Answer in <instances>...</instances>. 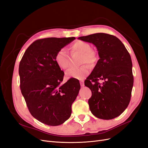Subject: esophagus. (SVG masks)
<instances>
[{"instance_id":"1","label":"esophagus","mask_w":148,"mask_h":148,"mask_svg":"<svg viewBox=\"0 0 148 148\" xmlns=\"http://www.w3.org/2000/svg\"><path fill=\"white\" fill-rule=\"evenodd\" d=\"M80 85H81V86H82V87H83V86H84V82H83V81L80 82Z\"/></svg>"}]
</instances>
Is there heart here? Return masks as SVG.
Wrapping results in <instances>:
<instances>
[{
	"label": "heart",
	"mask_w": 148,
	"mask_h": 148,
	"mask_svg": "<svg viewBox=\"0 0 148 148\" xmlns=\"http://www.w3.org/2000/svg\"><path fill=\"white\" fill-rule=\"evenodd\" d=\"M71 52L78 53L82 55L80 64L87 63L92 65L96 62L97 57L96 53L92 51L91 46L89 43L78 41L73 43L70 47ZM69 54L65 48H61L58 51L55 56V62L57 66L62 70H65L69 66ZM90 68L87 65H84L77 69H70L65 73V77L67 79L75 78L83 80L89 74Z\"/></svg>",
	"instance_id": "heart-1"
}]
</instances>
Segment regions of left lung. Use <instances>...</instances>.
Masks as SVG:
<instances>
[{
	"mask_svg": "<svg viewBox=\"0 0 148 148\" xmlns=\"http://www.w3.org/2000/svg\"><path fill=\"white\" fill-rule=\"evenodd\" d=\"M78 39L93 44L100 58L84 81L92 92L88 100L89 109L101 119L118 117L131 99L133 76L130 55L122 41L113 35L96 33ZM100 79L102 84L98 82Z\"/></svg>",
	"mask_w": 148,
	"mask_h": 148,
	"instance_id": "left-lung-1",
	"label": "left lung"
}]
</instances>
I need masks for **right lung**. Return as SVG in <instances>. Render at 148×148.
<instances>
[{"label": "right lung", "mask_w": 148, "mask_h": 148, "mask_svg": "<svg viewBox=\"0 0 148 148\" xmlns=\"http://www.w3.org/2000/svg\"><path fill=\"white\" fill-rule=\"evenodd\" d=\"M75 39H38L26 49L20 61V89L26 105L33 117L47 125L57 126L70 118L80 89L77 79L61 84L64 72L55 62L57 52Z\"/></svg>", "instance_id": "1"}]
</instances>
